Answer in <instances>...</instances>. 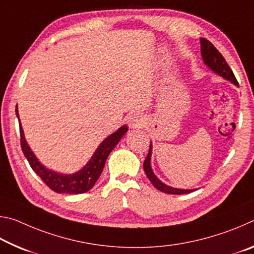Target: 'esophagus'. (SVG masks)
Returning <instances> with one entry per match:
<instances>
[{"mask_svg":"<svg viewBox=\"0 0 254 254\" xmlns=\"http://www.w3.org/2000/svg\"><path fill=\"white\" fill-rule=\"evenodd\" d=\"M145 124V120L141 114H133L132 117L128 119V126L130 127H142Z\"/></svg>","mask_w":254,"mask_h":254,"instance_id":"esophagus-1","label":"esophagus"}]
</instances>
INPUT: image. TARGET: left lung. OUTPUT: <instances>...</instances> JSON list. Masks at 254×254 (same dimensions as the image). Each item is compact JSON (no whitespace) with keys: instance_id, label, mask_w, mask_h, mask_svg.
I'll return each mask as SVG.
<instances>
[{"instance_id":"obj_1","label":"left lung","mask_w":254,"mask_h":254,"mask_svg":"<svg viewBox=\"0 0 254 254\" xmlns=\"http://www.w3.org/2000/svg\"><path fill=\"white\" fill-rule=\"evenodd\" d=\"M200 51H201V57L205 63V65H207L209 69H212L215 74L220 75L223 78L231 81L234 85L239 86L238 80H236L233 71L227 65L225 59L221 55L220 51H218L215 47L213 46L212 42L206 40L205 38H201L200 39ZM151 153H152V144L150 142V148L148 156L145 158L143 162V169L144 173L147 175L150 182L156 187L158 190L162 192H166V194H174V195H182V194H188V192H191L194 189H179V188H174L170 187L168 185L163 184L157 178V176L153 174L151 169Z\"/></svg>"}]
</instances>
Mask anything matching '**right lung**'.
I'll return each instance as SVG.
<instances>
[{
	"label": "right lung",
	"instance_id": "obj_1",
	"mask_svg": "<svg viewBox=\"0 0 254 254\" xmlns=\"http://www.w3.org/2000/svg\"><path fill=\"white\" fill-rule=\"evenodd\" d=\"M16 117L20 121L18 106L15 109ZM20 127V136H21V148L24 153L25 158L29 161L30 166L39 177L41 178L47 186L51 190H54L58 194H83V192L88 191L92 189L94 185L100 178V176L104 168L105 161L109 154L111 153L117 144L120 142L123 135L127 132V127L123 126L119 128L118 131L112 133L110 136H107L103 142L98 145L96 151L94 152L91 160L87 162V165L83 167L80 170L71 175H64L56 173V171L50 170L42 165L38 160L37 157L34 156L32 150L30 149L29 144L25 141L23 128L21 127V122H19Z\"/></svg>",
	"mask_w": 254,
	"mask_h": 254
}]
</instances>
